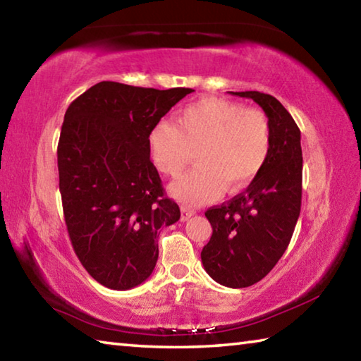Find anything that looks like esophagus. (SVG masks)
Returning <instances> with one entry per match:
<instances>
[{
    "mask_svg": "<svg viewBox=\"0 0 361 361\" xmlns=\"http://www.w3.org/2000/svg\"><path fill=\"white\" fill-rule=\"evenodd\" d=\"M194 210L188 209V207H181V221H186V219L191 218L194 215Z\"/></svg>",
    "mask_w": 361,
    "mask_h": 361,
    "instance_id": "1",
    "label": "esophagus"
}]
</instances>
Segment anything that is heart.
<instances>
[{
    "label": "heart",
    "instance_id": "1",
    "mask_svg": "<svg viewBox=\"0 0 361 361\" xmlns=\"http://www.w3.org/2000/svg\"><path fill=\"white\" fill-rule=\"evenodd\" d=\"M272 135L267 116L235 102L202 99L161 121L148 135L151 161L159 172L178 176L197 152V169L170 185L185 205L215 202L224 189L237 192L264 169Z\"/></svg>",
    "mask_w": 361,
    "mask_h": 361
}]
</instances>
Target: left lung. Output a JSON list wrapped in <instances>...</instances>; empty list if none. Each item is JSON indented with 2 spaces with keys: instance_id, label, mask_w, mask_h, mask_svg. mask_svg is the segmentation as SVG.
I'll return each instance as SVG.
<instances>
[{
  "instance_id": "obj_1",
  "label": "left lung",
  "mask_w": 361,
  "mask_h": 361,
  "mask_svg": "<svg viewBox=\"0 0 361 361\" xmlns=\"http://www.w3.org/2000/svg\"><path fill=\"white\" fill-rule=\"evenodd\" d=\"M231 94L252 99L264 109L271 154L245 191L205 212L213 232L200 258L215 282L245 288L272 271L295 232L302 195L301 132L276 97L256 90Z\"/></svg>"
}]
</instances>
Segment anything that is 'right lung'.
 I'll use <instances>...</instances> for the list:
<instances>
[{"label": "right lung", "mask_w": 361, "mask_h": 361, "mask_svg": "<svg viewBox=\"0 0 361 361\" xmlns=\"http://www.w3.org/2000/svg\"><path fill=\"white\" fill-rule=\"evenodd\" d=\"M191 92L102 81L66 109L57 148L66 229L85 271L106 288L143 283L156 266L159 229L180 219L148 135Z\"/></svg>", "instance_id": "right-lung-1"}]
</instances>
